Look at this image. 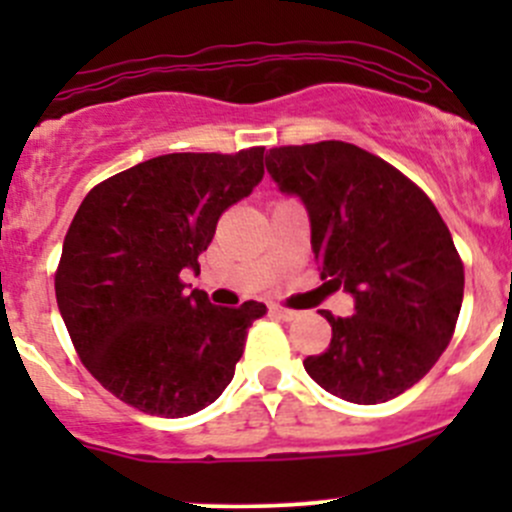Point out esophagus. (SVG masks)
Here are the masks:
<instances>
[{
	"label": "esophagus",
	"instance_id": "obj_1",
	"mask_svg": "<svg viewBox=\"0 0 512 512\" xmlns=\"http://www.w3.org/2000/svg\"><path fill=\"white\" fill-rule=\"evenodd\" d=\"M270 312L275 314V317H280L282 322H292V319H297V312H294V309H285V307H272Z\"/></svg>",
	"mask_w": 512,
	"mask_h": 512
}]
</instances>
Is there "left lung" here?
Returning a JSON list of instances; mask_svg holds the SVG:
<instances>
[{"mask_svg": "<svg viewBox=\"0 0 512 512\" xmlns=\"http://www.w3.org/2000/svg\"><path fill=\"white\" fill-rule=\"evenodd\" d=\"M267 173L302 200L322 280L354 297L307 374L352 404H384L421 381L448 347L463 265L436 205L386 160L344 141L272 148Z\"/></svg>", "mask_w": 512, "mask_h": 512, "instance_id": "1", "label": "left lung"}]
</instances>
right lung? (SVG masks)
I'll return each instance as SVG.
<instances>
[{
  "label": "right lung",
  "instance_id": "obj_1",
  "mask_svg": "<svg viewBox=\"0 0 512 512\" xmlns=\"http://www.w3.org/2000/svg\"><path fill=\"white\" fill-rule=\"evenodd\" d=\"M265 148L168 153L103 180L66 232L56 302L86 369L151 416L213 404L235 376L247 327L265 304L218 307L180 282L200 272L220 215L265 175Z\"/></svg>",
  "mask_w": 512,
  "mask_h": 512
}]
</instances>
